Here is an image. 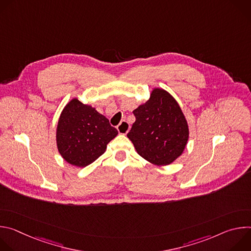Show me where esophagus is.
<instances>
[{
  "label": "esophagus",
  "instance_id": "esophagus-1",
  "mask_svg": "<svg viewBox=\"0 0 251 251\" xmlns=\"http://www.w3.org/2000/svg\"><path fill=\"white\" fill-rule=\"evenodd\" d=\"M117 130H118V132H119L120 134L126 135V134L129 132V130H130V125H129V123H128L127 121L123 120V121L117 126Z\"/></svg>",
  "mask_w": 251,
  "mask_h": 251
}]
</instances>
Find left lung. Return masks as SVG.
<instances>
[{"instance_id":"obj_1","label":"left lung","mask_w":251,"mask_h":251,"mask_svg":"<svg viewBox=\"0 0 251 251\" xmlns=\"http://www.w3.org/2000/svg\"><path fill=\"white\" fill-rule=\"evenodd\" d=\"M136 121L127 137L137 153L157 166H167L180 157L189 140L187 119L176 99L154 88L149 100L133 111Z\"/></svg>"}]
</instances>
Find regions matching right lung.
I'll return each mask as SVG.
<instances>
[{
    "mask_svg": "<svg viewBox=\"0 0 251 251\" xmlns=\"http://www.w3.org/2000/svg\"><path fill=\"white\" fill-rule=\"evenodd\" d=\"M117 134L116 128L94 107L74 98L58 119L57 150L68 164L83 168L97 160Z\"/></svg>",
    "mask_w": 251,
    "mask_h": 251,
    "instance_id": "right-lung-1",
    "label": "right lung"
}]
</instances>
